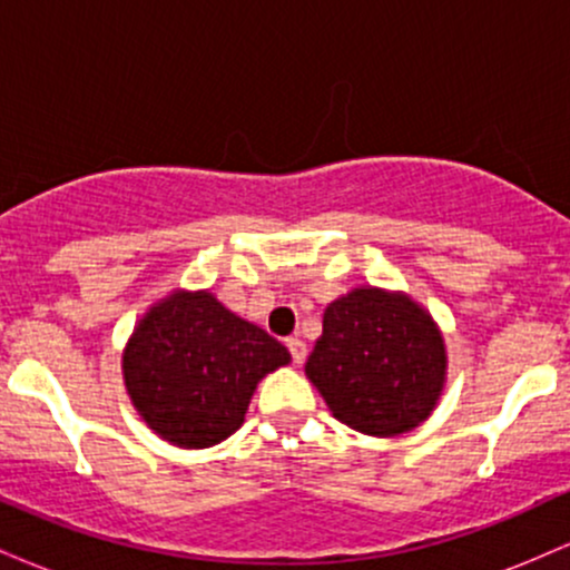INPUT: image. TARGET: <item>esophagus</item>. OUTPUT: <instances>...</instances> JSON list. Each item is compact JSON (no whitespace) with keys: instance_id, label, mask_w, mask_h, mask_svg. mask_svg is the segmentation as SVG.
Wrapping results in <instances>:
<instances>
[{"instance_id":"34e87169","label":"esophagus","mask_w":570,"mask_h":570,"mask_svg":"<svg viewBox=\"0 0 570 570\" xmlns=\"http://www.w3.org/2000/svg\"><path fill=\"white\" fill-rule=\"evenodd\" d=\"M286 348H289L294 364H303V362H305L307 348H305L303 340H299V337H289V340H286Z\"/></svg>"}]
</instances>
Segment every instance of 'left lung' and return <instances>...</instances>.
Returning a JSON list of instances; mask_svg holds the SVG:
<instances>
[{"mask_svg":"<svg viewBox=\"0 0 570 570\" xmlns=\"http://www.w3.org/2000/svg\"><path fill=\"white\" fill-rule=\"evenodd\" d=\"M307 381L345 426L396 436L421 426L448 383L440 324L404 292L356 286L326 305Z\"/></svg>","mask_w":570,"mask_h":570,"instance_id":"1","label":"left lung"}]
</instances>
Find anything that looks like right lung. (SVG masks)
<instances>
[{"label":"right lung","instance_id":"1","mask_svg":"<svg viewBox=\"0 0 570 570\" xmlns=\"http://www.w3.org/2000/svg\"><path fill=\"white\" fill-rule=\"evenodd\" d=\"M289 362L276 337L208 289H174L136 322L122 348V381L163 442L203 450L244 426L257 383Z\"/></svg>","mask_w":570,"mask_h":570}]
</instances>
